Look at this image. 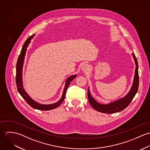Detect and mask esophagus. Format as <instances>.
<instances>
[{
	"instance_id": "34e87169",
	"label": "esophagus",
	"mask_w": 150,
	"mask_h": 150,
	"mask_svg": "<svg viewBox=\"0 0 150 150\" xmlns=\"http://www.w3.org/2000/svg\"><path fill=\"white\" fill-rule=\"evenodd\" d=\"M81 69L83 72H86L89 70V66L86 64H84L82 65Z\"/></svg>"
}]
</instances>
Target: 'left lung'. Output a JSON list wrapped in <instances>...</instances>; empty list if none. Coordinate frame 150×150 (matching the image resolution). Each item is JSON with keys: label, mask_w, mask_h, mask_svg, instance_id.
<instances>
[{"label": "left lung", "mask_w": 150, "mask_h": 150, "mask_svg": "<svg viewBox=\"0 0 150 150\" xmlns=\"http://www.w3.org/2000/svg\"><path fill=\"white\" fill-rule=\"evenodd\" d=\"M132 57L134 61L136 68L134 70V75L133 84L128 93L124 97L117 99L115 101L111 102L107 104H102L97 102L91 95L89 88L88 89V100L91 105L95 110L106 114H112L122 111L128 106L132 102V99L137 93L139 88V73H138V63L137 59L133 53L132 54Z\"/></svg>", "instance_id": "1"}]
</instances>
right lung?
Here are the masks:
<instances>
[{"label":"right lung","mask_w":150,"mask_h":150,"mask_svg":"<svg viewBox=\"0 0 150 150\" xmlns=\"http://www.w3.org/2000/svg\"><path fill=\"white\" fill-rule=\"evenodd\" d=\"M35 34L32 35L30 36L23 44V45L21 51L20 53V55H19V57L18 58L17 63L16 65V84L17 86V89L19 92V93L21 95L22 97L23 98V99L28 103V105H29L33 108L39 110H50L54 109L57 107H58L64 101L66 92L67 91V89L69 86L70 82L77 76V74H74L69 76L65 81L64 89L63 91L62 95L61 98V99L57 102L52 104H42L40 103L35 100H33L25 91L23 86V81H22V70H23V66L24 64V60L25 57L27 50V48L29 45V44L30 43L31 40L35 37Z\"/></svg>","instance_id":"right-lung-1"}]
</instances>
